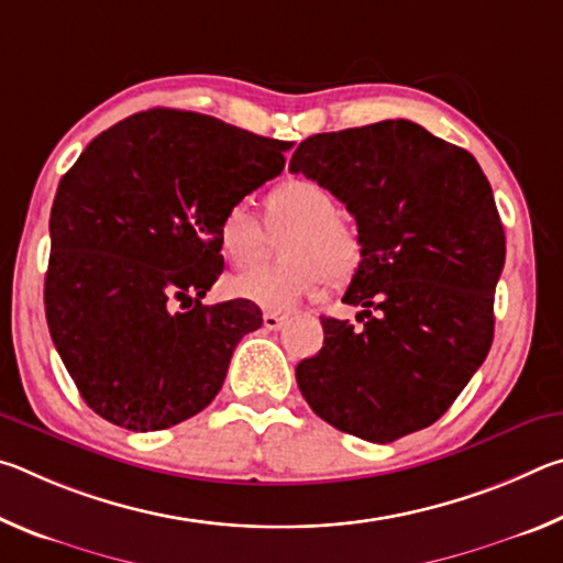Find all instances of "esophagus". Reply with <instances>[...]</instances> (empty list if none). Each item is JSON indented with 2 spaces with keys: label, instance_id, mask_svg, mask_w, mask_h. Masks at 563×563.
<instances>
[{
  "label": "esophagus",
  "instance_id": "1",
  "mask_svg": "<svg viewBox=\"0 0 563 563\" xmlns=\"http://www.w3.org/2000/svg\"><path fill=\"white\" fill-rule=\"evenodd\" d=\"M285 316H280V312H275V310H265L263 312V325L268 328V330H280L283 325H285Z\"/></svg>",
  "mask_w": 563,
  "mask_h": 563
}]
</instances>
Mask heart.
<instances>
[{
  "mask_svg": "<svg viewBox=\"0 0 563 563\" xmlns=\"http://www.w3.org/2000/svg\"><path fill=\"white\" fill-rule=\"evenodd\" d=\"M332 190L310 178H285L265 196V221L271 231H292L283 245L278 268H255L225 283L233 298L258 302L271 310L295 308L316 298L328 285L355 278L365 245L345 218ZM216 243L223 258L243 268L261 261L265 228L245 203H231L216 223Z\"/></svg>",
  "mask_w": 563,
  "mask_h": 563,
  "instance_id": "heart-1",
  "label": "heart"
}]
</instances>
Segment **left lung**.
Returning <instances> with one entry per match:
<instances>
[{"instance_id": "1", "label": "left lung", "mask_w": 563, "mask_h": 563, "mask_svg": "<svg viewBox=\"0 0 563 563\" xmlns=\"http://www.w3.org/2000/svg\"><path fill=\"white\" fill-rule=\"evenodd\" d=\"M292 174L355 216L365 258L342 302L357 322L320 318L325 342L295 377L312 412L387 444L434 424L487 360L507 241L476 158L397 119L316 133Z\"/></svg>"}]
</instances>
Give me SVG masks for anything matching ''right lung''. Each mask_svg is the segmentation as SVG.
I'll return each mask as SVG.
<instances>
[{"instance_id":"add662e5","label":"right lung","mask_w":563,"mask_h":563,"mask_svg":"<svg viewBox=\"0 0 563 563\" xmlns=\"http://www.w3.org/2000/svg\"><path fill=\"white\" fill-rule=\"evenodd\" d=\"M292 144L206 113L148 109L99 133L66 170L49 218L44 310L93 412L168 430L213 402L258 305H203L223 271L216 223L275 178Z\"/></svg>"}]
</instances>
